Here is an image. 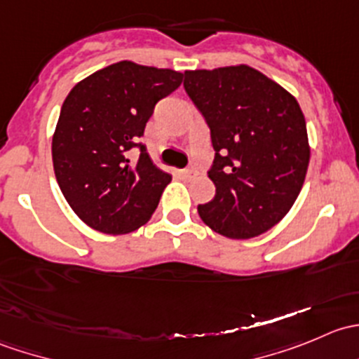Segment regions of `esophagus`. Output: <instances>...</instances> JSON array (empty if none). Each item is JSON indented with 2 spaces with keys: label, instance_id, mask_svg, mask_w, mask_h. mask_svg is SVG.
Segmentation results:
<instances>
[{
  "label": "esophagus",
  "instance_id": "1",
  "mask_svg": "<svg viewBox=\"0 0 359 359\" xmlns=\"http://www.w3.org/2000/svg\"><path fill=\"white\" fill-rule=\"evenodd\" d=\"M179 177H182V179H189L191 175H193V170L191 168H186V170H179Z\"/></svg>",
  "mask_w": 359,
  "mask_h": 359
}]
</instances>
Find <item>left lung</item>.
Listing matches in <instances>:
<instances>
[{
  "label": "left lung",
  "mask_w": 359,
  "mask_h": 359,
  "mask_svg": "<svg viewBox=\"0 0 359 359\" xmlns=\"http://www.w3.org/2000/svg\"><path fill=\"white\" fill-rule=\"evenodd\" d=\"M184 88L210 128L215 196L201 220L233 240L259 236L288 213L309 165L306 119L295 97L248 66L186 71Z\"/></svg>",
  "instance_id": "obj_1"
}]
</instances>
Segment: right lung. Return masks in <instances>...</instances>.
Returning a JSON list of instances; mask_svg holds the SVG:
<instances>
[{
	"mask_svg": "<svg viewBox=\"0 0 359 359\" xmlns=\"http://www.w3.org/2000/svg\"><path fill=\"white\" fill-rule=\"evenodd\" d=\"M182 72L112 64L79 81L60 109L53 170L69 206L92 229L125 234L151 219L172 175L139 142L154 106L175 92ZM141 151L135 163L128 151Z\"/></svg>",
	"mask_w": 359,
	"mask_h": 359,
	"instance_id": "obj_1",
	"label": "right lung"
}]
</instances>
